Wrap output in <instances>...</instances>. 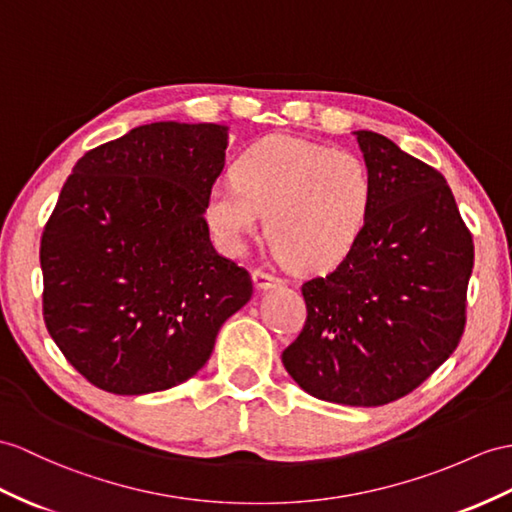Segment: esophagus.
I'll return each instance as SVG.
<instances>
[{"label":"esophagus","mask_w":512,"mask_h":512,"mask_svg":"<svg viewBox=\"0 0 512 512\" xmlns=\"http://www.w3.org/2000/svg\"><path fill=\"white\" fill-rule=\"evenodd\" d=\"M252 278H254V284H256V289H258V291L276 289V286H282V284H284L278 276H273V273L263 271V269H256Z\"/></svg>","instance_id":"1"}]
</instances>
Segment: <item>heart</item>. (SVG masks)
Instances as JSON below:
<instances>
[{"mask_svg": "<svg viewBox=\"0 0 512 512\" xmlns=\"http://www.w3.org/2000/svg\"><path fill=\"white\" fill-rule=\"evenodd\" d=\"M373 184L363 158L347 149L269 136L232 165V180L208 193V221L241 249L265 210V234L293 267L321 269L350 254L371 215Z\"/></svg>", "mask_w": 512, "mask_h": 512, "instance_id": "b5f03b06", "label": "heart"}]
</instances>
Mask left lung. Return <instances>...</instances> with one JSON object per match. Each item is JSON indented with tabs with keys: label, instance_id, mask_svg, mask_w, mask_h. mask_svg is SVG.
<instances>
[{
	"label": "left lung",
	"instance_id": "8db88e82",
	"mask_svg": "<svg viewBox=\"0 0 512 512\" xmlns=\"http://www.w3.org/2000/svg\"><path fill=\"white\" fill-rule=\"evenodd\" d=\"M354 134L373 184L371 215L350 254L302 284L308 317L282 365L317 400L382 406L456 350L473 241L439 171L382 134Z\"/></svg>",
	"mask_w": 512,
	"mask_h": 512
}]
</instances>
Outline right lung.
Masks as SVG:
<instances>
[{
  "label": "right lung",
  "mask_w": 512,
  "mask_h": 512,
  "mask_svg": "<svg viewBox=\"0 0 512 512\" xmlns=\"http://www.w3.org/2000/svg\"><path fill=\"white\" fill-rule=\"evenodd\" d=\"M228 126L147 123L86 152L41 239L43 317L69 363L115 395L193 378L252 278L204 219Z\"/></svg>",
  "instance_id": "right-lung-1"
}]
</instances>
